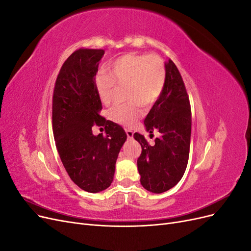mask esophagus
<instances>
[{
    "label": "esophagus",
    "instance_id": "esophagus-1",
    "mask_svg": "<svg viewBox=\"0 0 251 251\" xmlns=\"http://www.w3.org/2000/svg\"><path fill=\"white\" fill-rule=\"evenodd\" d=\"M126 133L127 138H133V135H134V132H133V131L127 130V128H126Z\"/></svg>",
    "mask_w": 251,
    "mask_h": 251
}]
</instances>
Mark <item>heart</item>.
I'll use <instances>...</instances> for the list:
<instances>
[{
    "mask_svg": "<svg viewBox=\"0 0 251 251\" xmlns=\"http://www.w3.org/2000/svg\"><path fill=\"white\" fill-rule=\"evenodd\" d=\"M109 73L100 71L95 87L103 103L110 104L115 98L116 87L126 86V98L131 101L115 105L110 119L125 126H134L143 116L144 107L153 104L161 95L166 81L163 58L156 53H126L109 66Z\"/></svg>",
    "mask_w": 251,
    "mask_h": 251,
    "instance_id": "b5f03b06",
    "label": "heart"
}]
</instances>
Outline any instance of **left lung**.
I'll return each instance as SVG.
<instances>
[{"instance_id":"8db88e82","label":"left lung","mask_w":251,"mask_h":251,"mask_svg":"<svg viewBox=\"0 0 251 251\" xmlns=\"http://www.w3.org/2000/svg\"><path fill=\"white\" fill-rule=\"evenodd\" d=\"M166 81L161 95L144 119L147 131L161 133L150 146L143 135L134 134L141 146L137 160L141 185L161 194L176 185L186 170L191 146V103L181 74L171 59L165 64Z\"/></svg>"}]
</instances>
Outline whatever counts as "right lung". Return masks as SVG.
<instances>
[{"label":"right lung","instance_id":"1","mask_svg":"<svg viewBox=\"0 0 251 251\" xmlns=\"http://www.w3.org/2000/svg\"><path fill=\"white\" fill-rule=\"evenodd\" d=\"M102 49L79 48L60 68L52 96V128L55 146L70 179L88 193L108 188L126 134L100 115L102 104L95 87ZM106 136H94L92 127Z\"/></svg>","mask_w":251,"mask_h":251}]
</instances>
